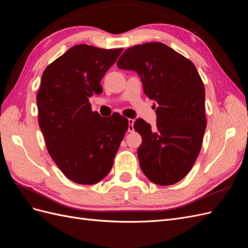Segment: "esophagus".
I'll return each mask as SVG.
<instances>
[{
  "instance_id": "obj_1",
  "label": "esophagus",
  "mask_w": 248,
  "mask_h": 248,
  "mask_svg": "<svg viewBox=\"0 0 248 248\" xmlns=\"http://www.w3.org/2000/svg\"><path fill=\"white\" fill-rule=\"evenodd\" d=\"M133 124H134V120L133 119H128V131L129 132L133 131Z\"/></svg>"
}]
</instances>
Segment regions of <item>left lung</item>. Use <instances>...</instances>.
<instances>
[{"label": "left lung", "mask_w": 248, "mask_h": 248, "mask_svg": "<svg viewBox=\"0 0 248 248\" xmlns=\"http://www.w3.org/2000/svg\"><path fill=\"white\" fill-rule=\"evenodd\" d=\"M119 68L136 71L144 93L158 106L155 128L138 119L133 128L141 137L140 169L150 181L171 185L191 170L206 129L205 87L190 60L160 42L126 49Z\"/></svg>", "instance_id": "left-lung-1"}]
</instances>
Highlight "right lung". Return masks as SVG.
<instances>
[{"label": "right lung", "mask_w": 248, "mask_h": 248, "mask_svg": "<svg viewBox=\"0 0 248 248\" xmlns=\"http://www.w3.org/2000/svg\"><path fill=\"white\" fill-rule=\"evenodd\" d=\"M122 50L78 44L42 74L37 93L40 129L52 160L78 184H95L108 174L128 129L125 117L114 112L102 118L89 102L102 93L100 81Z\"/></svg>", "instance_id": "right-lung-1"}]
</instances>
